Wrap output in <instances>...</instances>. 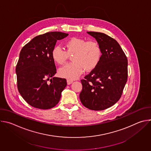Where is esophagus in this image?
Returning a JSON list of instances; mask_svg holds the SVG:
<instances>
[{"label":"esophagus","instance_id":"34e87169","mask_svg":"<svg viewBox=\"0 0 151 151\" xmlns=\"http://www.w3.org/2000/svg\"><path fill=\"white\" fill-rule=\"evenodd\" d=\"M73 82V81L72 80H70V79H68V80H67V83H68V85L71 84Z\"/></svg>","mask_w":151,"mask_h":151}]
</instances>
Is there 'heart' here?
I'll list each match as a JSON object with an SVG mask.
<instances>
[{"label":"heart","instance_id":"1","mask_svg":"<svg viewBox=\"0 0 151 151\" xmlns=\"http://www.w3.org/2000/svg\"><path fill=\"white\" fill-rule=\"evenodd\" d=\"M64 51L55 46L52 50L51 56L58 65H63L69 56H72V63L61 68L60 76L73 80L78 78L83 72L94 70L99 64L102 55L101 48L99 42L94 40H87L80 37H72L64 43Z\"/></svg>","mask_w":151,"mask_h":151}]
</instances>
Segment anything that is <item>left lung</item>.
<instances>
[{"label": "left lung", "mask_w": 151, "mask_h": 151, "mask_svg": "<svg viewBox=\"0 0 151 151\" xmlns=\"http://www.w3.org/2000/svg\"><path fill=\"white\" fill-rule=\"evenodd\" d=\"M100 44L102 55L98 66L81 80L79 98L93 111H102L121 98L128 78L127 58L118 42L103 33L88 32Z\"/></svg>", "instance_id": "8db88e82"}]
</instances>
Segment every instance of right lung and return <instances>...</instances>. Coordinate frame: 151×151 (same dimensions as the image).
I'll return each mask as SVG.
<instances>
[{
	"label": "right lung",
	"instance_id": "add662e5",
	"mask_svg": "<svg viewBox=\"0 0 151 151\" xmlns=\"http://www.w3.org/2000/svg\"><path fill=\"white\" fill-rule=\"evenodd\" d=\"M69 35L51 32L32 39L21 49L15 72L18 91L30 106L48 109L56 106L66 79L54 77L56 68L51 52L58 40Z\"/></svg>",
	"mask_w": 151,
	"mask_h": 151
}]
</instances>
